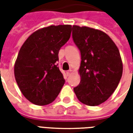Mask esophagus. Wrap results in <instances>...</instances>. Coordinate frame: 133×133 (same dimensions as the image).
Wrapping results in <instances>:
<instances>
[{
  "mask_svg": "<svg viewBox=\"0 0 133 133\" xmlns=\"http://www.w3.org/2000/svg\"><path fill=\"white\" fill-rule=\"evenodd\" d=\"M72 70H68V71L66 72L67 75H70V74H71V73H72Z\"/></svg>",
  "mask_w": 133,
  "mask_h": 133,
  "instance_id": "obj_1",
  "label": "esophagus"
}]
</instances>
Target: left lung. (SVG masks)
I'll use <instances>...</instances> for the list:
<instances>
[{"label":"left lung","instance_id":"8db88e82","mask_svg":"<svg viewBox=\"0 0 133 133\" xmlns=\"http://www.w3.org/2000/svg\"><path fill=\"white\" fill-rule=\"evenodd\" d=\"M74 43L81 51V83L74 92L81 103L96 106L114 92L123 74L116 45L106 33L88 27L72 26Z\"/></svg>","mask_w":133,"mask_h":133}]
</instances>
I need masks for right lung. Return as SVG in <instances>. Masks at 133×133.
<instances>
[{
  "label": "right lung",
  "mask_w": 133,
  "mask_h": 133,
  "mask_svg": "<svg viewBox=\"0 0 133 133\" xmlns=\"http://www.w3.org/2000/svg\"><path fill=\"white\" fill-rule=\"evenodd\" d=\"M70 25H51L35 31L20 49L15 78L25 98L37 105L54 101L65 83L58 67V52L70 37Z\"/></svg>",
  "instance_id": "right-lung-1"
}]
</instances>
